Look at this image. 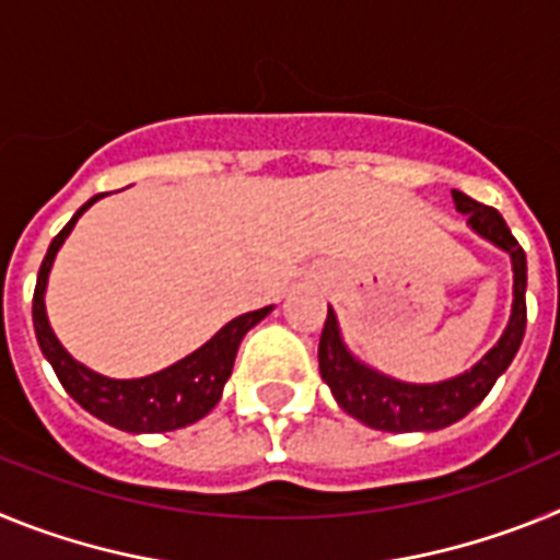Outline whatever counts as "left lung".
Masks as SVG:
<instances>
[{"label":"left lung","mask_w":560,"mask_h":560,"mask_svg":"<svg viewBox=\"0 0 560 560\" xmlns=\"http://www.w3.org/2000/svg\"><path fill=\"white\" fill-rule=\"evenodd\" d=\"M454 207L463 215H468V226L485 241H491L502 252L511 255L513 264V311L511 323L504 328L502 339L493 345L471 370L463 375L440 384H407L395 381L378 370L361 364L341 341L336 314L328 308L323 336H319V373L350 418L361 420L364 427L381 429V432H438L459 418L471 412L485 395L491 393L499 375L511 368L513 355L524 339V325H527V303H524V289H527V257L513 232L508 230L504 219L493 207H485L474 201L465 192L452 190Z\"/></svg>","instance_id":"1"}]
</instances>
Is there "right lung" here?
Instances as JSON below:
<instances>
[{"label": "right lung", "instance_id": "add662e5", "mask_svg": "<svg viewBox=\"0 0 560 560\" xmlns=\"http://www.w3.org/2000/svg\"><path fill=\"white\" fill-rule=\"evenodd\" d=\"M97 199H103V192L92 196L69 219V224L52 237V244H49L47 255L42 260L36 294H33V325H36L38 348H42V353L52 364L63 389L89 415L101 418L108 427L131 434H160L173 432V429H185L205 418L219 404L226 378L232 375L237 345L246 336V330H252L266 314H271V305L235 316L210 341H205L199 350H192L182 361L160 370V373L145 375V378H106V375L95 373V370L83 368L81 361H75L63 350V345L56 339L52 328H49L47 308H44V291H47V277L58 249H61L69 232H72L75 221Z\"/></svg>", "mask_w": 560, "mask_h": 560}]
</instances>
